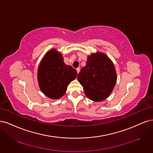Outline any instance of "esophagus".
Instances as JSON below:
<instances>
[{
  "mask_svg": "<svg viewBox=\"0 0 153 153\" xmlns=\"http://www.w3.org/2000/svg\"><path fill=\"white\" fill-rule=\"evenodd\" d=\"M76 71H77V74H79V72H80V68H79V67L77 68H76Z\"/></svg>",
  "mask_w": 153,
  "mask_h": 153,
  "instance_id": "esophagus-1",
  "label": "esophagus"
}]
</instances>
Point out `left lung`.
<instances>
[{"label": "left lung", "mask_w": 153, "mask_h": 153, "mask_svg": "<svg viewBox=\"0 0 153 153\" xmlns=\"http://www.w3.org/2000/svg\"><path fill=\"white\" fill-rule=\"evenodd\" d=\"M85 95L94 102L105 100L116 85L117 74L114 64L105 54L92 53L77 76Z\"/></svg>", "instance_id": "left-lung-1"}]
</instances>
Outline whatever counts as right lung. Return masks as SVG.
Segmentation results:
<instances>
[{"label":"right lung","instance_id":"obj_1","mask_svg":"<svg viewBox=\"0 0 153 153\" xmlns=\"http://www.w3.org/2000/svg\"><path fill=\"white\" fill-rule=\"evenodd\" d=\"M77 74L75 68L64 63L62 54L53 48L46 53L39 65V86L48 97L58 99L65 94L67 86Z\"/></svg>","mask_w":153,"mask_h":153}]
</instances>
